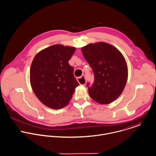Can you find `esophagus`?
<instances>
[{
  "label": "esophagus",
  "mask_w": 156,
  "mask_h": 156,
  "mask_svg": "<svg viewBox=\"0 0 156 156\" xmlns=\"http://www.w3.org/2000/svg\"><path fill=\"white\" fill-rule=\"evenodd\" d=\"M77 81L81 85H85L86 84V78L84 75H82L81 77L77 78Z\"/></svg>",
  "instance_id": "1"
}]
</instances>
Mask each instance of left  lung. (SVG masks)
Returning a JSON list of instances; mask_svg holds the SVG:
<instances>
[{
    "label": "left lung",
    "instance_id": "8db88e82",
    "mask_svg": "<svg viewBox=\"0 0 156 156\" xmlns=\"http://www.w3.org/2000/svg\"><path fill=\"white\" fill-rule=\"evenodd\" d=\"M81 51L94 72L92 86L87 84L90 96L101 104L112 102L122 94L126 83L128 69L124 56L104 42L90 43Z\"/></svg>",
    "mask_w": 156,
    "mask_h": 156
}]
</instances>
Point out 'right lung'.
<instances>
[{
    "mask_svg": "<svg viewBox=\"0 0 156 156\" xmlns=\"http://www.w3.org/2000/svg\"><path fill=\"white\" fill-rule=\"evenodd\" d=\"M76 48L55 44L38 52L30 70L32 89L46 106L60 109L68 104L79 83L69 64Z\"/></svg>",
    "mask_w": 156,
    "mask_h": 156,
    "instance_id": "right-lung-1",
    "label": "right lung"
}]
</instances>
